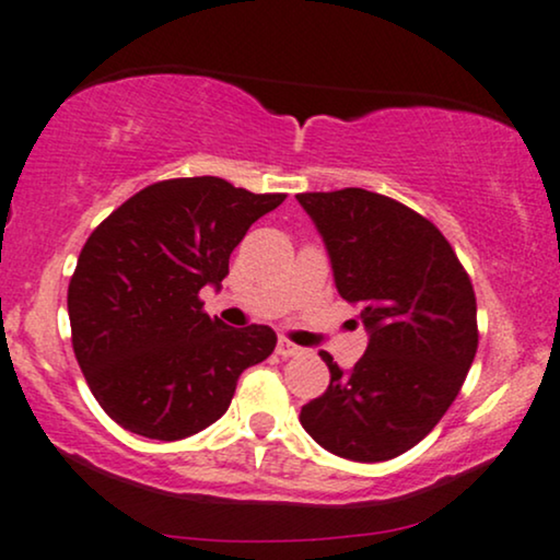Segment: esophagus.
<instances>
[{"mask_svg":"<svg viewBox=\"0 0 560 560\" xmlns=\"http://www.w3.org/2000/svg\"><path fill=\"white\" fill-rule=\"evenodd\" d=\"M276 353H279V357H300L302 353V349L296 343H292V341H287V338H279V343H276Z\"/></svg>","mask_w":560,"mask_h":560,"instance_id":"1","label":"esophagus"}]
</instances>
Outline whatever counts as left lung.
Returning <instances> with one entry per match:
<instances>
[{
	"instance_id": "1",
	"label": "left lung",
	"mask_w": 560,
	"mask_h": 560,
	"mask_svg": "<svg viewBox=\"0 0 560 560\" xmlns=\"http://www.w3.org/2000/svg\"><path fill=\"white\" fill-rule=\"evenodd\" d=\"M328 247L332 279L362 307L364 357L302 406L304 431L332 455L382 463L421 442L457 398L478 351L476 292L427 217L364 188L300 194Z\"/></svg>"
}]
</instances>
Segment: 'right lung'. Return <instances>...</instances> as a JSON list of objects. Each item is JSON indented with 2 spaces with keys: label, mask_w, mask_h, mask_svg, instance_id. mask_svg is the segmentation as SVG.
<instances>
[{
  "label": "right lung",
  "mask_w": 560,
  "mask_h": 560,
  "mask_svg": "<svg viewBox=\"0 0 560 560\" xmlns=\"http://www.w3.org/2000/svg\"><path fill=\"white\" fill-rule=\"evenodd\" d=\"M284 198L214 175L173 178L92 230L67 307L80 370L118 427L160 442L198 434L230 408L243 370L271 357L268 325L230 328L198 292L219 289L250 224Z\"/></svg>",
  "instance_id": "obj_1"
}]
</instances>
